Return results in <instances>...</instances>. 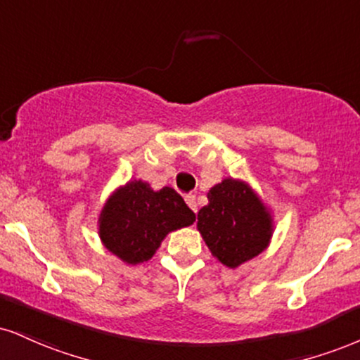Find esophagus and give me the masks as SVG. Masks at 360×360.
Wrapping results in <instances>:
<instances>
[{
	"instance_id": "obj_1",
	"label": "esophagus",
	"mask_w": 360,
	"mask_h": 360,
	"mask_svg": "<svg viewBox=\"0 0 360 360\" xmlns=\"http://www.w3.org/2000/svg\"><path fill=\"white\" fill-rule=\"evenodd\" d=\"M184 201H186V205H188V206L191 207V210L194 211V213H196V211H198V202H196V196H194V194H188V196L184 198Z\"/></svg>"
}]
</instances>
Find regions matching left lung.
<instances>
[{
    "instance_id": "1",
    "label": "left lung",
    "mask_w": 360,
    "mask_h": 360,
    "mask_svg": "<svg viewBox=\"0 0 360 360\" xmlns=\"http://www.w3.org/2000/svg\"><path fill=\"white\" fill-rule=\"evenodd\" d=\"M207 201L198 213V229L223 265L236 268L266 248L271 216L248 184L229 177L210 189Z\"/></svg>"
}]
</instances>
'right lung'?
<instances>
[{"label":"right lung","mask_w":360,"mask_h":360,"mask_svg":"<svg viewBox=\"0 0 360 360\" xmlns=\"http://www.w3.org/2000/svg\"><path fill=\"white\" fill-rule=\"evenodd\" d=\"M194 221L196 214L172 188L154 191L144 181H131L103 206L98 235L115 257L137 265L153 258L167 233Z\"/></svg>","instance_id":"1"}]
</instances>
